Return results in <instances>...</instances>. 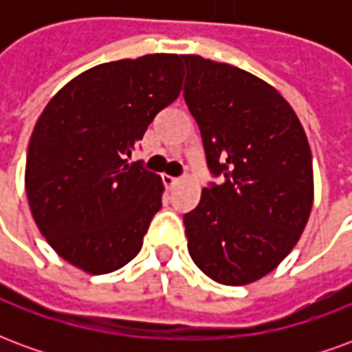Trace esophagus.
<instances>
[{"mask_svg": "<svg viewBox=\"0 0 352 352\" xmlns=\"http://www.w3.org/2000/svg\"><path fill=\"white\" fill-rule=\"evenodd\" d=\"M179 181H181L179 177L164 175V184H166V186H169V188H171V186H175V184H179Z\"/></svg>", "mask_w": 352, "mask_h": 352, "instance_id": "34e87169", "label": "esophagus"}]
</instances>
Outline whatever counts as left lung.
<instances>
[{"instance_id": "8db88e82", "label": "left lung", "mask_w": 352, "mask_h": 352, "mask_svg": "<svg viewBox=\"0 0 352 352\" xmlns=\"http://www.w3.org/2000/svg\"><path fill=\"white\" fill-rule=\"evenodd\" d=\"M184 101L201 131L207 186L184 214L188 252L207 277L239 287L287 258L313 207V158L294 109L239 67L183 54Z\"/></svg>"}]
</instances>
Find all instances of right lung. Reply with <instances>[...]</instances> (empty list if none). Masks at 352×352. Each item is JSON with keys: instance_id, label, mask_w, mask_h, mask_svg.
<instances>
[{"instance_id": "add662e5", "label": "right lung", "mask_w": 352, "mask_h": 352, "mask_svg": "<svg viewBox=\"0 0 352 352\" xmlns=\"http://www.w3.org/2000/svg\"><path fill=\"white\" fill-rule=\"evenodd\" d=\"M183 56L100 64L69 80L35 124L26 158L34 221L82 272L120 270L143 245L164 183L128 158L148 124L179 98Z\"/></svg>"}]
</instances>
